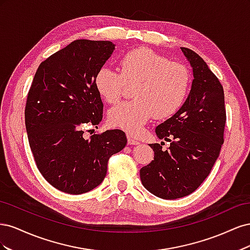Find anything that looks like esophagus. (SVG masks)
<instances>
[{
	"mask_svg": "<svg viewBox=\"0 0 250 250\" xmlns=\"http://www.w3.org/2000/svg\"><path fill=\"white\" fill-rule=\"evenodd\" d=\"M127 143H128V145H139L140 144L139 141L132 139L130 135H127Z\"/></svg>",
	"mask_w": 250,
	"mask_h": 250,
	"instance_id": "obj_1",
	"label": "esophagus"
}]
</instances>
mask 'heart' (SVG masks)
<instances>
[{
  "label": "heart",
  "mask_w": 250,
  "mask_h": 250,
  "mask_svg": "<svg viewBox=\"0 0 250 250\" xmlns=\"http://www.w3.org/2000/svg\"><path fill=\"white\" fill-rule=\"evenodd\" d=\"M190 80V73L184 64L170 62L150 49L140 48L120 59V73L109 66L100 67L95 76V86L108 103L122 97L126 84L134 86L135 100L111 107L108 122L129 134H139L154 116L168 118L181 107Z\"/></svg>",
  "instance_id": "b5f03b06"
}]
</instances>
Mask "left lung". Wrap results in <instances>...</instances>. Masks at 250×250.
<instances>
[{
  "label": "left lung",
  "instance_id": "1",
  "mask_svg": "<svg viewBox=\"0 0 250 250\" xmlns=\"http://www.w3.org/2000/svg\"><path fill=\"white\" fill-rule=\"evenodd\" d=\"M180 49L193 70L190 94L175 115L155 129L157 138L170 142V147L163 150L161 144H150L154 160L140 170L143 186L163 199L193 193L208 176L224 142L221 83L197 53Z\"/></svg>",
  "mask_w": 250,
  "mask_h": 250
}]
</instances>
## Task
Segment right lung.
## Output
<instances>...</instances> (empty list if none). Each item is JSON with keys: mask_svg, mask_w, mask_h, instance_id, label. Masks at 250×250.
I'll return each mask as SVG.
<instances>
[{"mask_svg": "<svg viewBox=\"0 0 250 250\" xmlns=\"http://www.w3.org/2000/svg\"><path fill=\"white\" fill-rule=\"evenodd\" d=\"M115 46L108 41L72 42L40 64L29 89V145L42 175L62 192L79 195L99 186L109 157L126 146L120 129L83 137V128H98L102 120L95 76Z\"/></svg>", "mask_w": 250, "mask_h": 250, "instance_id": "1", "label": "right lung"}]
</instances>
